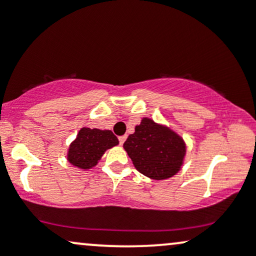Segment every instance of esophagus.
<instances>
[{"label": "esophagus", "instance_id": "34e87169", "mask_svg": "<svg viewBox=\"0 0 256 256\" xmlns=\"http://www.w3.org/2000/svg\"><path fill=\"white\" fill-rule=\"evenodd\" d=\"M125 140H126V136H120L119 137V143H120V144H124V142H125Z\"/></svg>", "mask_w": 256, "mask_h": 256}]
</instances>
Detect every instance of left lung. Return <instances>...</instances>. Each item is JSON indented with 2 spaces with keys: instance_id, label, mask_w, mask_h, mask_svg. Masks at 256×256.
<instances>
[{
  "instance_id": "left-lung-1",
  "label": "left lung",
  "mask_w": 256,
  "mask_h": 256,
  "mask_svg": "<svg viewBox=\"0 0 256 256\" xmlns=\"http://www.w3.org/2000/svg\"><path fill=\"white\" fill-rule=\"evenodd\" d=\"M124 148L138 171L156 180L174 176L185 155L183 138L148 118H143L136 126Z\"/></svg>"
}]
</instances>
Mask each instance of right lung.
<instances>
[{
  "instance_id": "1",
  "label": "right lung",
  "mask_w": 256,
  "mask_h": 256,
  "mask_svg": "<svg viewBox=\"0 0 256 256\" xmlns=\"http://www.w3.org/2000/svg\"><path fill=\"white\" fill-rule=\"evenodd\" d=\"M118 143V138L110 130L83 128L70 146L67 158L73 166L82 170L91 168L98 162L107 149Z\"/></svg>"
}]
</instances>
